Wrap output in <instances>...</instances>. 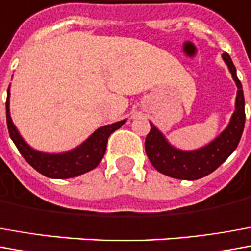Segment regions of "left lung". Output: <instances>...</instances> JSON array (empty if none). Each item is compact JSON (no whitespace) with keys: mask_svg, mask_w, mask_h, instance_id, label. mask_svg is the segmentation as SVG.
Instances as JSON below:
<instances>
[{"mask_svg":"<svg viewBox=\"0 0 251 251\" xmlns=\"http://www.w3.org/2000/svg\"><path fill=\"white\" fill-rule=\"evenodd\" d=\"M223 60L227 64L228 70L232 75L238 87L235 110L226 129L220 135L206 146L195 150H180L172 146L160 129L150 123V132L145 141V149L151 165L164 175L183 179L197 180L212 174L223 162L232 154L241 141L242 132L245 128V97L241 80L236 76V68L228 53L223 54Z\"/></svg>","mask_w":251,"mask_h":251,"instance_id":"left-lung-1","label":"left lung"}]
</instances>
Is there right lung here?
<instances>
[{
    "instance_id": "1",
    "label": "right lung",
    "mask_w": 251,
    "mask_h": 251,
    "mask_svg": "<svg viewBox=\"0 0 251 251\" xmlns=\"http://www.w3.org/2000/svg\"><path fill=\"white\" fill-rule=\"evenodd\" d=\"M9 89L10 86L8 87V98H6V124H8L10 139L16 145V148L19 149L20 154L24 157V160L28 162L32 168L51 179L75 177L96 168L105 154L109 135L127 122V120H122V122L100 127L82 145L68 151L43 153L31 148L30 145L24 141L23 136L17 131L16 126L12 122L9 110Z\"/></svg>"
}]
</instances>
